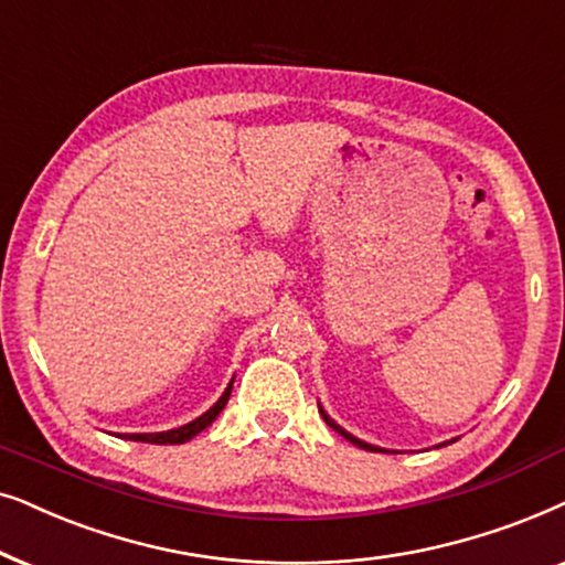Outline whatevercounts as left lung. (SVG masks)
<instances>
[{
  "label": "left lung",
  "mask_w": 565,
  "mask_h": 565,
  "mask_svg": "<svg viewBox=\"0 0 565 565\" xmlns=\"http://www.w3.org/2000/svg\"><path fill=\"white\" fill-rule=\"evenodd\" d=\"M318 408H320V413H322V418H326V424H328L330 428H333V431H338V434H341V436H343V439H349V441H351V445H356L359 449H370V452H390V455H395V452H393V449H382V447H374V445H370V441L359 439V436H353V434H349V431H345V428H343V426H338V424H335V420L328 416V413H326V408H322V405H320V403H318ZM452 441H455V439H452ZM452 441H445V445H452ZM445 445H436V447H445Z\"/></svg>",
  "instance_id": "left-lung-1"
}]
</instances>
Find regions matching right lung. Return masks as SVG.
Returning a JSON list of instances; mask_svg holds the SVG:
<instances>
[{"instance_id":"add662e5","label":"right lung","mask_w":565,"mask_h":565,"mask_svg":"<svg viewBox=\"0 0 565 565\" xmlns=\"http://www.w3.org/2000/svg\"><path fill=\"white\" fill-rule=\"evenodd\" d=\"M232 382H235V377H232ZM232 382L227 385V390H224V393H222L220 401H216L206 413H201L199 418H193L191 424L178 426V428H170V431H154V434H118V436H120V439L145 441V445H185V441H191L195 434H201L206 426H212L214 418L220 416V413L224 411V405H227L230 395H232Z\"/></svg>"}]
</instances>
